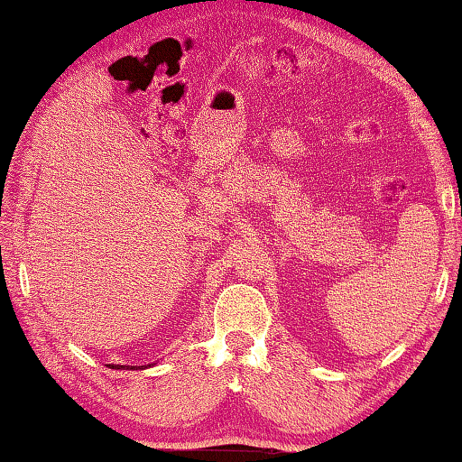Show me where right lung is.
Here are the masks:
<instances>
[{"label":"right lung","mask_w":462,"mask_h":462,"mask_svg":"<svg viewBox=\"0 0 462 462\" xmlns=\"http://www.w3.org/2000/svg\"><path fill=\"white\" fill-rule=\"evenodd\" d=\"M153 364H149V365H115V364H108V367H111V370H145V367H151Z\"/></svg>","instance_id":"add662e5"}]
</instances>
